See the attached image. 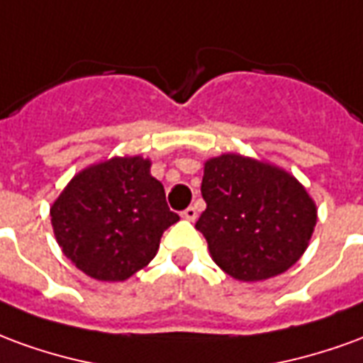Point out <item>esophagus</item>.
Segmentation results:
<instances>
[{"label": "esophagus", "instance_id": "esophagus-1", "mask_svg": "<svg viewBox=\"0 0 363 363\" xmlns=\"http://www.w3.org/2000/svg\"><path fill=\"white\" fill-rule=\"evenodd\" d=\"M181 216H182V220L194 221V220H196V216H198L196 208H192V206H189V208H186V210H184V212H182Z\"/></svg>", "mask_w": 363, "mask_h": 363}]
</instances>
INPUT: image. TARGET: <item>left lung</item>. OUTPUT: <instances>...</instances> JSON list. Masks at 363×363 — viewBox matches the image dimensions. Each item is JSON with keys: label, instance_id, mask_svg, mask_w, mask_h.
Returning a JSON list of instances; mask_svg holds the SVG:
<instances>
[{"label": "left lung", "instance_id": "8db88e82", "mask_svg": "<svg viewBox=\"0 0 363 363\" xmlns=\"http://www.w3.org/2000/svg\"><path fill=\"white\" fill-rule=\"evenodd\" d=\"M206 210L196 229L231 278L260 281L286 272L309 247L317 204L286 169L241 153L204 163Z\"/></svg>", "mask_w": 363, "mask_h": 363}]
</instances>
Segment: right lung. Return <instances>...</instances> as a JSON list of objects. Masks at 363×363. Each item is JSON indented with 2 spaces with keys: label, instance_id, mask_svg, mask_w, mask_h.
I'll use <instances>...</instances> for the list:
<instances>
[{
  "label": "right lung",
  "instance_id": "1",
  "mask_svg": "<svg viewBox=\"0 0 363 363\" xmlns=\"http://www.w3.org/2000/svg\"><path fill=\"white\" fill-rule=\"evenodd\" d=\"M150 169L142 155L85 167L50 206L62 252L91 278L128 280L150 264L163 231L179 221Z\"/></svg>",
  "mask_w": 363,
  "mask_h": 363
}]
</instances>
